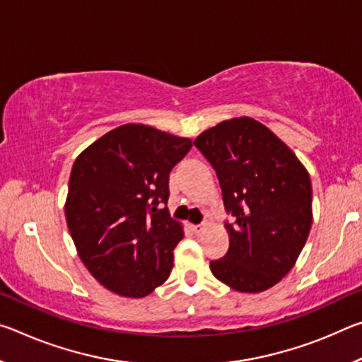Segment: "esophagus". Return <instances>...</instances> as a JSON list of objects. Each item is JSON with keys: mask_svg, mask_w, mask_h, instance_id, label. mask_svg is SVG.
<instances>
[{"mask_svg": "<svg viewBox=\"0 0 362 362\" xmlns=\"http://www.w3.org/2000/svg\"><path fill=\"white\" fill-rule=\"evenodd\" d=\"M206 230V223H201V225H193V231L196 235H201Z\"/></svg>", "mask_w": 362, "mask_h": 362, "instance_id": "1", "label": "esophagus"}]
</instances>
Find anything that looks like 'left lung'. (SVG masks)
I'll list each match as a JSON object with an SVG mask.
<instances>
[{
    "instance_id": "8db88e82",
    "label": "left lung",
    "mask_w": 362,
    "mask_h": 362,
    "mask_svg": "<svg viewBox=\"0 0 362 362\" xmlns=\"http://www.w3.org/2000/svg\"><path fill=\"white\" fill-rule=\"evenodd\" d=\"M217 174L230 247L211 262L218 281L238 292L278 284L310 235L313 192L310 175L283 140L247 116L218 122L194 139Z\"/></svg>"
}]
</instances>
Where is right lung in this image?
I'll list each match as a JSON object with an SVG mask.
<instances>
[{
	"label": "right lung",
	"mask_w": 362,
	"mask_h": 362,
	"mask_svg": "<svg viewBox=\"0 0 362 362\" xmlns=\"http://www.w3.org/2000/svg\"><path fill=\"white\" fill-rule=\"evenodd\" d=\"M192 140L145 124L107 132L71 168L65 217L78 255L99 283L140 298L169 278L182 225L169 216V174Z\"/></svg>",
	"instance_id": "right-lung-1"
}]
</instances>
